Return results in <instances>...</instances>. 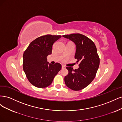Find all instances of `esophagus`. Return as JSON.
<instances>
[{
    "label": "esophagus",
    "instance_id": "1",
    "mask_svg": "<svg viewBox=\"0 0 122 122\" xmlns=\"http://www.w3.org/2000/svg\"><path fill=\"white\" fill-rule=\"evenodd\" d=\"M62 68H65V66L64 65H62Z\"/></svg>",
    "mask_w": 122,
    "mask_h": 122
}]
</instances>
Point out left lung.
Returning <instances> with one entry per match:
<instances>
[{
  "label": "left lung",
  "instance_id": "8db88e82",
  "mask_svg": "<svg viewBox=\"0 0 122 122\" xmlns=\"http://www.w3.org/2000/svg\"><path fill=\"white\" fill-rule=\"evenodd\" d=\"M69 39L76 46L75 59L80 62L79 67L73 70L66 67L68 75L65 76L66 85L74 91H79L86 88L95 77L99 66L100 60L94 43L84 35L71 34L62 36Z\"/></svg>",
  "mask_w": 122,
  "mask_h": 122
}]
</instances>
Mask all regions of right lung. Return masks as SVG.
Masks as SVG:
<instances>
[{"label": "right lung", "instance_id": "right-lung-1", "mask_svg": "<svg viewBox=\"0 0 122 122\" xmlns=\"http://www.w3.org/2000/svg\"><path fill=\"white\" fill-rule=\"evenodd\" d=\"M61 35H46L35 39L23 54V67L30 83L37 88L48 87L61 69V65L51 64L47 56L52 54L54 43Z\"/></svg>", "mask_w": 122, "mask_h": 122}]
</instances>
